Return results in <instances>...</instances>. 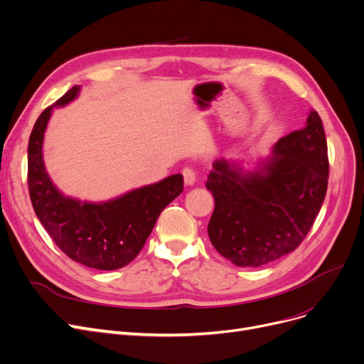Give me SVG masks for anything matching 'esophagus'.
<instances>
[{
  "mask_svg": "<svg viewBox=\"0 0 364 364\" xmlns=\"http://www.w3.org/2000/svg\"><path fill=\"white\" fill-rule=\"evenodd\" d=\"M183 177H184V183L187 186H193L196 181V172L193 168H184L183 169Z\"/></svg>",
  "mask_w": 364,
  "mask_h": 364,
  "instance_id": "34e87169",
  "label": "esophagus"
}]
</instances>
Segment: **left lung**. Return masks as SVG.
<instances>
[{"label": "left lung", "mask_w": 364, "mask_h": 364, "mask_svg": "<svg viewBox=\"0 0 364 364\" xmlns=\"http://www.w3.org/2000/svg\"><path fill=\"white\" fill-rule=\"evenodd\" d=\"M273 151L254 171L220 159L208 176L206 188L215 199L209 239L239 267H259L295 251L326 196L328 143L316 110Z\"/></svg>", "instance_id": "left-lung-1"}]
</instances>
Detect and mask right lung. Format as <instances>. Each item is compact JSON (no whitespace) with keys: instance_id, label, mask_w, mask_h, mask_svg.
Listing matches in <instances>:
<instances>
[{"instance_id":"1","label":"right lung","mask_w":364,"mask_h":364,"mask_svg":"<svg viewBox=\"0 0 364 364\" xmlns=\"http://www.w3.org/2000/svg\"><path fill=\"white\" fill-rule=\"evenodd\" d=\"M80 92L72 87L36 119L28 146V187L33 211L50 237L70 259L95 270H117L136 258L168 203L183 192V176H171L105 203L63 196L43 161L44 132L53 107Z\"/></svg>"}]
</instances>
